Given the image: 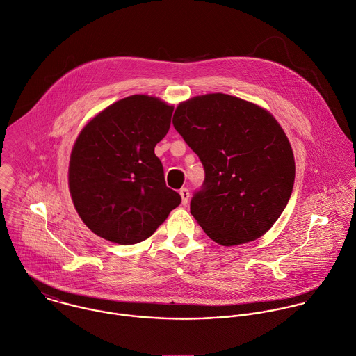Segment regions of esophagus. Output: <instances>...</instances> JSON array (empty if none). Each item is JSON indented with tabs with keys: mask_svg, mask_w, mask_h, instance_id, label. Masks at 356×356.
I'll list each match as a JSON object with an SVG mask.
<instances>
[{
	"mask_svg": "<svg viewBox=\"0 0 356 356\" xmlns=\"http://www.w3.org/2000/svg\"><path fill=\"white\" fill-rule=\"evenodd\" d=\"M180 197H181V204L183 205H187L188 204V200H190V191L187 188H181L180 190Z\"/></svg>",
	"mask_w": 356,
	"mask_h": 356,
	"instance_id": "34e87169",
	"label": "esophagus"
}]
</instances>
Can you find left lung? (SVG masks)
<instances>
[{
    "label": "left lung",
    "instance_id": "8db88e82",
    "mask_svg": "<svg viewBox=\"0 0 356 356\" xmlns=\"http://www.w3.org/2000/svg\"><path fill=\"white\" fill-rule=\"evenodd\" d=\"M173 127L200 156L204 188L190 212L216 243L263 236L284 212L294 183V155L274 115L243 99L208 93L181 102Z\"/></svg>",
    "mask_w": 356,
    "mask_h": 356
}]
</instances>
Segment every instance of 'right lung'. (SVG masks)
I'll list each match as a JSON object with an SVG mask.
<instances>
[{
    "mask_svg": "<svg viewBox=\"0 0 356 356\" xmlns=\"http://www.w3.org/2000/svg\"><path fill=\"white\" fill-rule=\"evenodd\" d=\"M173 106L132 95L96 114L79 132L69 163V190L85 225L110 242L149 238L181 202L168 188L154 148L170 127Z\"/></svg>",
    "mask_w": 356,
    "mask_h": 356,
    "instance_id": "obj_1",
    "label": "right lung"
}]
</instances>
